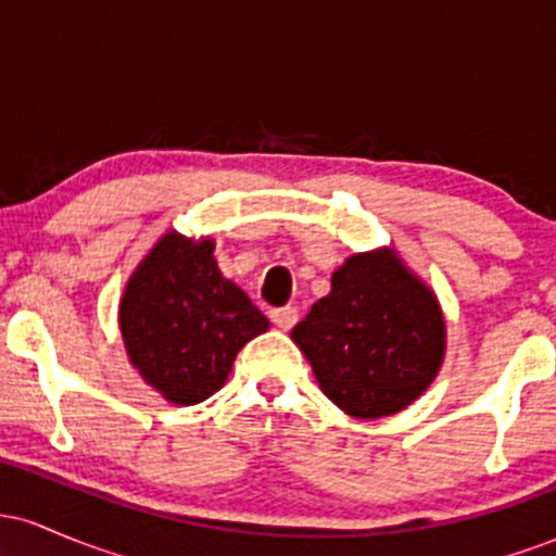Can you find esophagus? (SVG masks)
Segmentation results:
<instances>
[{"instance_id": "34e87169", "label": "esophagus", "mask_w": 556, "mask_h": 556, "mask_svg": "<svg viewBox=\"0 0 556 556\" xmlns=\"http://www.w3.org/2000/svg\"><path fill=\"white\" fill-rule=\"evenodd\" d=\"M269 318H271V324L277 329L290 331L298 324V311L290 308V305H287V308H274L271 314H269Z\"/></svg>"}]
</instances>
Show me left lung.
Returning a JSON list of instances; mask_svg holds the SVG:
<instances>
[{
	"label": "left lung",
	"instance_id": "left-lung-1",
	"mask_svg": "<svg viewBox=\"0 0 556 556\" xmlns=\"http://www.w3.org/2000/svg\"><path fill=\"white\" fill-rule=\"evenodd\" d=\"M292 342L340 410L374 420L405 410L431 387L446 324L437 292L384 245L344 258Z\"/></svg>",
	"mask_w": 556,
	"mask_h": 556
}]
</instances>
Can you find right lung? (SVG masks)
I'll list each match as a JSON object with an SVG mask.
<instances>
[{
	"instance_id": "right-lung-1",
	"label": "right lung",
	"mask_w": 556,
	"mask_h": 556,
	"mask_svg": "<svg viewBox=\"0 0 556 556\" xmlns=\"http://www.w3.org/2000/svg\"><path fill=\"white\" fill-rule=\"evenodd\" d=\"M216 242L169 229L127 277L119 334L132 368L172 405H198L225 387L238 353L269 329L214 258Z\"/></svg>"
}]
</instances>
